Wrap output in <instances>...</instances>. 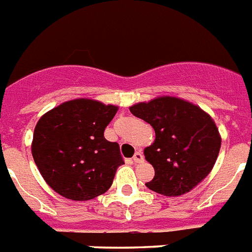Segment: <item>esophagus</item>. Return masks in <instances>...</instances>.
Returning <instances> with one entry per match:
<instances>
[{
    "instance_id": "esophagus-1",
    "label": "esophagus",
    "mask_w": 252,
    "mask_h": 252,
    "mask_svg": "<svg viewBox=\"0 0 252 252\" xmlns=\"http://www.w3.org/2000/svg\"><path fill=\"white\" fill-rule=\"evenodd\" d=\"M144 160V156L141 152H136L135 153V156L132 157V162L134 163H141Z\"/></svg>"
}]
</instances>
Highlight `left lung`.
Here are the masks:
<instances>
[{
	"instance_id": "8db88e82",
	"label": "left lung",
	"mask_w": 252,
	"mask_h": 252,
	"mask_svg": "<svg viewBox=\"0 0 252 252\" xmlns=\"http://www.w3.org/2000/svg\"><path fill=\"white\" fill-rule=\"evenodd\" d=\"M130 112L156 131L154 143L144 149L156 171L147 188L164 196H180L209 175L222 137L214 120L199 105L164 95L131 105Z\"/></svg>"
}]
</instances>
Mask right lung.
<instances>
[{"label":"right lung","instance_id":"obj_1","mask_svg":"<svg viewBox=\"0 0 252 252\" xmlns=\"http://www.w3.org/2000/svg\"><path fill=\"white\" fill-rule=\"evenodd\" d=\"M118 107L88 98L57 105L39 118L32 154L49 188L61 196L87 201L111 188L124 159L104 130Z\"/></svg>","mask_w":252,"mask_h":252}]
</instances>
